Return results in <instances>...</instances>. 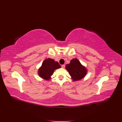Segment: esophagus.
<instances>
[{
    "instance_id": "esophagus-1",
    "label": "esophagus",
    "mask_w": 122,
    "mask_h": 122,
    "mask_svg": "<svg viewBox=\"0 0 122 122\" xmlns=\"http://www.w3.org/2000/svg\"><path fill=\"white\" fill-rule=\"evenodd\" d=\"M65 65H61V68H65Z\"/></svg>"
}]
</instances>
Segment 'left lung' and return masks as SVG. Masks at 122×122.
I'll use <instances>...</instances> for the list:
<instances>
[{
	"instance_id": "obj_1",
	"label": "left lung",
	"mask_w": 122,
	"mask_h": 122,
	"mask_svg": "<svg viewBox=\"0 0 122 122\" xmlns=\"http://www.w3.org/2000/svg\"><path fill=\"white\" fill-rule=\"evenodd\" d=\"M66 69L74 81L83 78L87 72L86 69L81 65L77 58L72 60L69 64L66 65Z\"/></svg>"
}]
</instances>
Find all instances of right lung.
Wrapping results in <instances>:
<instances>
[{
  "instance_id": "obj_1",
  "label": "right lung",
  "mask_w": 122,
  "mask_h": 122,
  "mask_svg": "<svg viewBox=\"0 0 122 122\" xmlns=\"http://www.w3.org/2000/svg\"><path fill=\"white\" fill-rule=\"evenodd\" d=\"M61 67V65L58 62L54 61L52 59H46L39 70V75L42 78L48 80L50 76L52 75L54 70Z\"/></svg>"
}]
</instances>
